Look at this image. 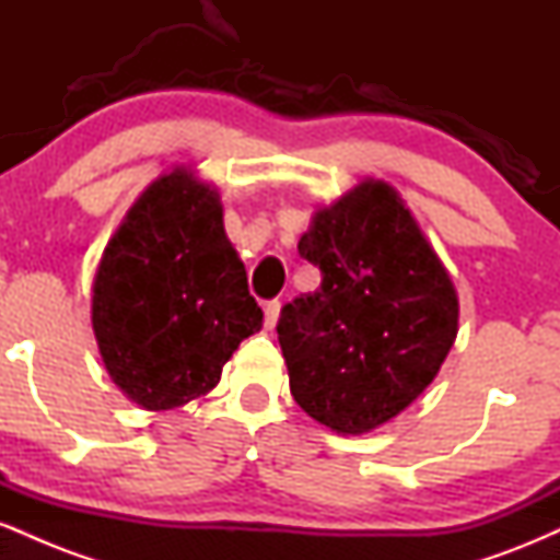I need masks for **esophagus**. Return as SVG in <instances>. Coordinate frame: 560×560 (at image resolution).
I'll list each match as a JSON object with an SVG mask.
<instances>
[{
    "label": "esophagus",
    "instance_id": "obj_1",
    "mask_svg": "<svg viewBox=\"0 0 560 560\" xmlns=\"http://www.w3.org/2000/svg\"><path fill=\"white\" fill-rule=\"evenodd\" d=\"M279 313H281V302L279 300L266 302V329L273 331V326L279 324Z\"/></svg>",
    "mask_w": 560,
    "mask_h": 560
}]
</instances>
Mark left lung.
Segmentation results:
<instances>
[{
  "instance_id": "obj_1",
  "label": "left lung",
  "mask_w": 560,
  "mask_h": 560,
  "mask_svg": "<svg viewBox=\"0 0 560 560\" xmlns=\"http://www.w3.org/2000/svg\"><path fill=\"white\" fill-rule=\"evenodd\" d=\"M298 249L324 279L281 307L289 389L331 432L365 434L440 374L458 337V292L395 186L378 178L318 208Z\"/></svg>"
}]
</instances>
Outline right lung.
Segmentation results:
<instances>
[{
    "label": "right lung",
    "mask_w": 560,
    "mask_h": 560,
    "mask_svg": "<svg viewBox=\"0 0 560 560\" xmlns=\"http://www.w3.org/2000/svg\"><path fill=\"white\" fill-rule=\"evenodd\" d=\"M260 326L215 186L184 165L158 176L94 276L92 329L115 387L144 410L182 408Z\"/></svg>",
    "instance_id": "right-lung-1"
}]
</instances>
